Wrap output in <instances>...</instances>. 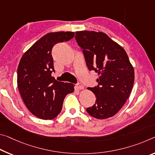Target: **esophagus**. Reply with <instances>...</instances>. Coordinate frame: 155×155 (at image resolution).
<instances>
[{
	"mask_svg": "<svg viewBox=\"0 0 155 155\" xmlns=\"http://www.w3.org/2000/svg\"><path fill=\"white\" fill-rule=\"evenodd\" d=\"M77 87L78 88V90H83V89H84V86H83V85L81 84V83H77Z\"/></svg>",
	"mask_w": 155,
	"mask_h": 155,
	"instance_id": "34e87169",
	"label": "esophagus"
}]
</instances>
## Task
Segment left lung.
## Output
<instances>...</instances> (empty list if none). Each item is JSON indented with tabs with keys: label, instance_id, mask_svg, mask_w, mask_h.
Wrapping results in <instances>:
<instances>
[{
	"label": "left lung",
	"instance_id": "1",
	"mask_svg": "<svg viewBox=\"0 0 155 155\" xmlns=\"http://www.w3.org/2000/svg\"><path fill=\"white\" fill-rule=\"evenodd\" d=\"M75 38L89 70L99 76L97 86L88 87L97 99L86 111L96 119L113 117L126 102L134 84V68L126 51L101 31H76Z\"/></svg>",
	"mask_w": 155,
	"mask_h": 155
}]
</instances>
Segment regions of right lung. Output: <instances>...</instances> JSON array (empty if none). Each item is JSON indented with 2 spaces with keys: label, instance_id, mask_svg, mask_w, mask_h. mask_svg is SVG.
I'll use <instances>...</instances> for the list:
<instances>
[{
  "label": "right lung",
  "instance_id": "obj_1",
  "mask_svg": "<svg viewBox=\"0 0 155 155\" xmlns=\"http://www.w3.org/2000/svg\"><path fill=\"white\" fill-rule=\"evenodd\" d=\"M74 36L73 31L48 33L22 56L17 70V84L25 105L36 117L54 119L62 110L65 96L74 91V85L57 81L51 77L55 72L52 48Z\"/></svg>",
  "mask_w": 155,
  "mask_h": 155
}]
</instances>
